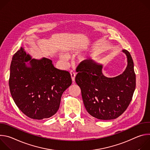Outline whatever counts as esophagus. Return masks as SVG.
Returning <instances> with one entry per match:
<instances>
[{
  "label": "esophagus",
  "mask_w": 150,
  "mask_h": 150,
  "mask_svg": "<svg viewBox=\"0 0 150 150\" xmlns=\"http://www.w3.org/2000/svg\"><path fill=\"white\" fill-rule=\"evenodd\" d=\"M70 74L71 75V78H72V80L73 82L75 81V76H76V74L75 72H74L73 71H70Z\"/></svg>",
  "instance_id": "esophagus-1"
}]
</instances>
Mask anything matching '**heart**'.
I'll use <instances>...</instances> for the list:
<instances>
[{"instance_id":"b5f03b06","label":"heart","mask_w":150,"mask_h":150,"mask_svg":"<svg viewBox=\"0 0 150 150\" xmlns=\"http://www.w3.org/2000/svg\"><path fill=\"white\" fill-rule=\"evenodd\" d=\"M66 58V56L65 55H62V59H65Z\"/></svg>"}]
</instances>
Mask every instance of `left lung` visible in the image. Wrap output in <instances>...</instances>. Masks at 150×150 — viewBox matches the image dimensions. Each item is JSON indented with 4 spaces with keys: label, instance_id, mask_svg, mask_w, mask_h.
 <instances>
[{
    "label": "left lung",
    "instance_id": "1",
    "mask_svg": "<svg viewBox=\"0 0 150 150\" xmlns=\"http://www.w3.org/2000/svg\"><path fill=\"white\" fill-rule=\"evenodd\" d=\"M127 65L123 74L105 76L102 65L93 60L81 62L76 68L75 81L80 87L85 109L92 116L111 120L120 116L129 106L136 87L134 62L129 52L123 50Z\"/></svg>",
    "mask_w": 150,
    "mask_h": 150
}]
</instances>
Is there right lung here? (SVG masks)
Wrapping results in <instances>:
<instances>
[{
    "instance_id": "add662e5",
    "label": "right lung",
    "mask_w": 150,
    "mask_h": 150,
    "mask_svg": "<svg viewBox=\"0 0 150 150\" xmlns=\"http://www.w3.org/2000/svg\"><path fill=\"white\" fill-rule=\"evenodd\" d=\"M30 60L28 67L25 63ZM72 84L68 71L58 69L45 57L32 59L23 47L13 56L9 85L18 108L33 119L50 117L58 110L61 97Z\"/></svg>"
}]
</instances>
